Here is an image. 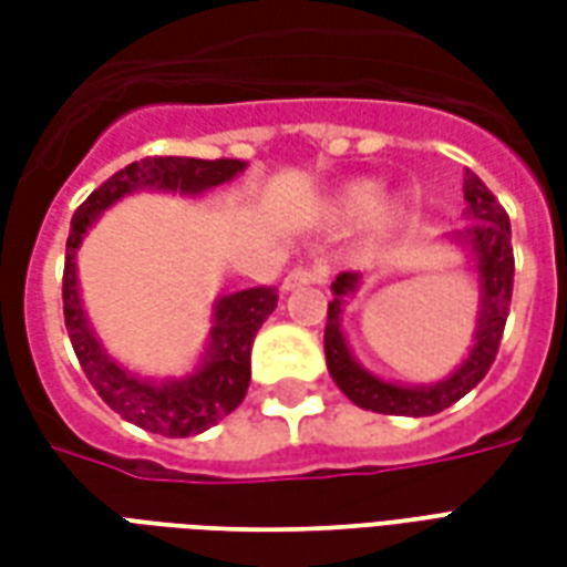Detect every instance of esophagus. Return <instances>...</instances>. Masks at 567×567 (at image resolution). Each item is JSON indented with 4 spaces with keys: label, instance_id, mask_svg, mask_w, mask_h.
I'll use <instances>...</instances> for the list:
<instances>
[{
    "label": "esophagus",
    "instance_id": "34e87169",
    "mask_svg": "<svg viewBox=\"0 0 567 567\" xmlns=\"http://www.w3.org/2000/svg\"><path fill=\"white\" fill-rule=\"evenodd\" d=\"M321 276H324L321 267H295V270L282 279V291H297V288H303V285L319 282Z\"/></svg>",
    "mask_w": 567,
    "mask_h": 567
}]
</instances>
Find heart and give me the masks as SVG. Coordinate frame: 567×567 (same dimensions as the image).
<instances>
[{"instance_id": "heart-1", "label": "heart", "mask_w": 567, "mask_h": 567, "mask_svg": "<svg viewBox=\"0 0 567 567\" xmlns=\"http://www.w3.org/2000/svg\"><path fill=\"white\" fill-rule=\"evenodd\" d=\"M382 185L373 182V178H361V182H352L346 185L331 203V212L343 221H364V218H373L380 224H392L398 215H401V203L398 199H386L381 203Z\"/></svg>"}]
</instances>
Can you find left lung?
I'll return each instance as SVG.
<instances>
[{"mask_svg":"<svg viewBox=\"0 0 567 567\" xmlns=\"http://www.w3.org/2000/svg\"><path fill=\"white\" fill-rule=\"evenodd\" d=\"M464 227L443 236V243L462 248L474 267L480 303H476L474 346L458 368L446 380L427 382V385H404V382L382 380L370 373L346 343L343 309L346 300L361 288V272H340L331 282L328 300V324H324V358L337 389L361 410L385 413V416H434L474 389L486 377L492 361L498 355L504 321L511 312L513 295V246H511V218L501 209L480 178L471 169L464 173Z\"/></svg>","mask_w":567,"mask_h":567,"instance_id":"1","label":"left lung"}]
</instances>
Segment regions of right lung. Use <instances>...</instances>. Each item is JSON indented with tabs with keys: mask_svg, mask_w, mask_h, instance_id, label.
<instances>
[{
	"mask_svg": "<svg viewBox=\"0 0 567 567\" xmlns=\"http://www.w3.org/2000/svg\"><path fill=\"white\" fill-rule=\"evenodd\" d=\"M243 169H246V161L145 157L103 182L72 215V230L66 239V270H63V316H66L69 340L79 355L81 370L87 373V380L105 404L121 419L145 427L151 434L194 437L218 425L224 416H230L236 406L243 404L248 380H251V343L260 324L270 319L279 295L270 285L221 295L212 303L209 337L194 370L185 377L151 380L109 355L103 340L93 331L91 319L84 312V300H81L79 248L87 230L100 221V215L112 209L117 199L140 194V190L199 197L212 187L236 178Z\"/></svg>",
	"mask_w": 567,
	"mask_h": 567,
	"instance_id": "1",
	"label": "right lung"
}]
</instances>
